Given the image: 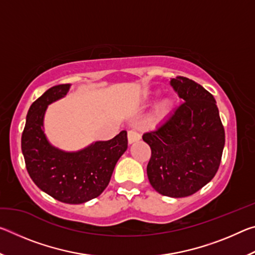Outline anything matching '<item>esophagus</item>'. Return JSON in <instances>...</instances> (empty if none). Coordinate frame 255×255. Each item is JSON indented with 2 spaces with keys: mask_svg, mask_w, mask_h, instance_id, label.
<instances>
[{
  "mask_svg": "<svg viewBox=\"0 0 255 255\" xmlns=\"http://www.w3.org/2000/svg\"><path fill=\"white\" fill-rule=\"evenodd\" d=\"M139 139H140V135L136 130H133V129H131V130L128 131V141H129V144L135 143V141L139 140Z\"/></svg>",
  "mask_w": 255,
  "mask_h": 255,
  "instance_id": "esophagus-1",
  "label": "esophagus"
}]
</instances>
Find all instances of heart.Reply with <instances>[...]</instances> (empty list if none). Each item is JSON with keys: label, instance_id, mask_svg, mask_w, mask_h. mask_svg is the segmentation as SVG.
I'll return each instance as SVG.
<instances>
[{"label": "heart", "instance_id": "1", "mask_svg": "<svg viewBox=\"0 0 255 255\" xmlns=\"http://www.w3.org/2000/svg\"><path fill=\"white\" fill-rule=\"evenodd\" d=\"M170 109H171V101L170 100L165 99V100L159 102L157 107L155 108L154 114H153L154 122H159V120H162L167 114H169Z\"/></svg>", "mask_w": 255, "mask_h": 255}]
</instances>
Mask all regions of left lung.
Returning a JSON list of instances; mask_svg holds the SVG:
<instances>
[{"label": "left lung", "instance_id": "obj_1", "mask_svg": "<svg viewBox=\"0 0 255 255\" xmlns=\"http://www.w3.org/2000/svg\"><path fill=\"white\" fill-rule=\"evenodd\" d=\"M170 85L183 102L143 140L150 147L149 183L163 196L183 198L205 187L221 165L225 130L215 98L200 84L176 76Z\"/></svg>", "mask_w": 255, "mask_h": 255}]
</instances>
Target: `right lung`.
Instances as JSON below:
<instances>
[{"instance_id":"obj_1","label":"right lung","mask_w":255,"mask_h":255,"mask_svg":"<svg viewBox=\"0 0 255 255\" xmlns=\"http://www.w3.org/2000/svg\"><path fill=\"white\" fill-rule=\"evenodd\" d=\"M70 84L53 86L34 101L27 115L21 149L30 178L39 189L65 204H83L101 195L112 172L127 149V131L110 140L97 141L76 153H65L51 146L42 122L47 106L66 96Z\"/></svg>"}]
</instances>
